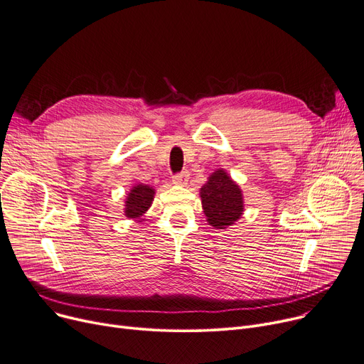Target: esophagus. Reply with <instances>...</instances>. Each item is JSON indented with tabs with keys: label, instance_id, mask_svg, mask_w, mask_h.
Returning <instances> with one entry per match:
<instances>
[{
	"label": "esophagus",
	"instance_id": "34e87169",
	"mask_svg": "<svg viewBox=\"0 0 364 364\" xmlns=\"http://www.w3.org/2000/svg\"><path fill=\"white\" fill-rule=\"evenodd\" d=\"M187 181H188V173L187 171H181V173H178L173 177V183L178 184V186H184V184H187Z\"/></svg>",
	"mask_w": 364,
	"mask_h": 364
}]
</instances>
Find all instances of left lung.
Wrapping results in <instances>:
<instances>
[{"mask_svg": "<svg viewBox=\"0 0 364 364\" xmlns=\"http://www.w3.org/2000/svg\"><path fill=\"white\" fill-rule=\"evenodd\" d=\"M203 212L215 228L232 225L243 213V195L224 169L215 171L200 188Z\"/></svg>", "mask_w": 364, "mask_h": 364, "instance_id": "1", "label": "left lung"}]
</instances>
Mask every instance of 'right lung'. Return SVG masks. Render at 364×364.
I'll use <instances>...</instances> for the list:
<instances>
[{
  "label": "right lung",
  "mask_w": 364,
  "mask_h": 364,
  "mask_svg": "<svg viewBox=\"0 0 364 364\" xmlns=\"http://www.w3.org/2000/svg\"><path fill=\"white\" fill-rule=\"evenodd\" d=\"M154 195H155V190L149 186H144V184L134 186L130 190L126 200V216L139 220V218L152 205Z\"/></svg>",
  "instance_id": "1"
}]
</instances>
